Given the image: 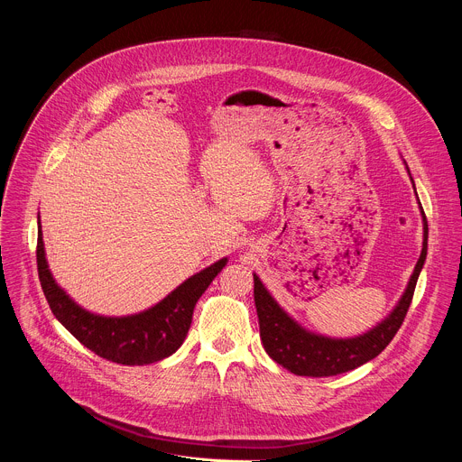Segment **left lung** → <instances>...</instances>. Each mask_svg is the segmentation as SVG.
Instances as JSON below:
<instances>
[{
  "label": "left lung",
  "instance_id": "obj_1",
  "mask_svg": "<svg viewBox=\"0 0 462 462\" xmlns=\"http://www.w3.org/2000/svg\"><path fill=\"white\" fill-rule=\"evenodd\" d=\"M406 170L410 173L408 164H406ZM413 188H415V182H413ZM419 208L422 216L424 239H422L420 257L408 282V287L401 296V300L397 301V305L393 307V310L382 321H378L373 328H369V331L358 337L331 338V337L309 331V328L298 323L274 300V296L269 292L265 285H263L259 276L254 274V301H255L257 318H259L261 344L276 364H280L282 367L300 376H335L364 365L365 362L378 356L389 346V342L393 340L394 335H397L406 318L419 274L424 267L426 254H428V221L420 203H419Z\"/></svg>",
  "mask_w": 462,
  "mask_h": 462
}]
</instances>
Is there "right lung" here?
<instances>
[{
	"label": "right lung",
	"instance_id": "obj_1",
	"mask_svg": "<svg viewBox=\"0 0 462 462\" xmlns=\"http://www.w3.org/2000/svg\"><path fill=\"white\" fill-rule=\"evenodd\" d=\"M38 276L56 319L95 355L122 364L146 365L173 355L184 342L197 300L223 271V257L182 282L153 307L129 316H102L80 307L51 274L38 217Z\"/></svg>",
	"mask_w": 462,
	"mask_h": 462
}]
</instances>
